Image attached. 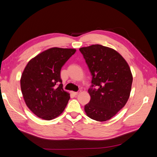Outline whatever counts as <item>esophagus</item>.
<instances>
[{"label":"esophagus","instance_id":"34e87169","mask_svg":"<svg viewBox=\"0 0 157 157\" xmlns=\"http://www.w3.org/2000/svg\"><path fill=\"white\" fill-rule=\"evenodd\" d=\"M80 92H81V91H80V90H78V92H73V94L75 95V96H77V95H78V94L80 93Z\"/></svg>","mask_w":157,"mask_h":157}]
</instances>
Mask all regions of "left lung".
Wrapping results in <instances>:
<instances>
[{
    "label": "left lung",
    "mask_w": 157,
    "mask_h": 157,
    "mask_svg": "<svg viewBox=\"0 0 157 157\" xmlns=\"http://www.w3.org/2000/svg\"><path fill=\"white\" fill-rule=\"evenodd\" d=\"M92 76L88 89L90 101L84 106L93 120H109L124 107L130 97L132 75L129 65L115 50L99 44L79 49Z\"/></svg>",
    "instance_id": "8db88e82"
}]
</instances>
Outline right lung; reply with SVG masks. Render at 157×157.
<instances>
[{"label": "right lung", "instance_id": "1", "mask_svg": "<svg viewBox=\"0 0 157 157\" xmlns=\"http://www.w3.org/2000/svg\"><path fill=\"white\" fill-rule=\"evenodd\" d=\"M75 49L52 48L31 59L21 77L27 106L42 119L50 121L62 113L70 95L63 89L61 69Z\"/></svg>", "mask_w": 157, "mask_h": 157}]
</instances>
